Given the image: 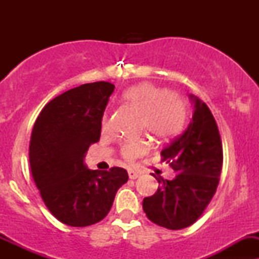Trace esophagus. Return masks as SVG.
<instances>
[{
    "mask_svg": "<svg viewBox=\"0 0 259 259\" xmlns=\"http://www.w3.org/2000/svg\"><path fill=\"white\" fill-rule=\"evenodd\" d=\"M127 173H129V178L130 179H137V178H139V177H140V173H138V171H135V170H129Z\"/></svg>",
    "mask_w": 259,
    "mask_h": 259,
    "instance_id": "obj_1",
    "label": "esophagus"
}]
</instances>
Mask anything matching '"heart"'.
Returning <instances> with one entry per match:
<instances>
[{
	"label": "heart",
	"instance_id": "heart-1",
	"mask_svg": "<svg viewBox=\"0 0 259 259\" xmlns=\"http://www.w3.org/2000/svg\"><path fill=\"white\" fill-rule=\"evenodd\" d=\"M122 103L142 115V127L158 139H169L182 129L185 121V104L174 91L143 82L132 86L121 95ZM109 126V115L101 117V129ZM149 149L146 140L126 143L121 148L122 158L132 161L145 154Z\"/></svg>",
	"mask_w": 259,
	"mask_h": 259
}]
</instances>
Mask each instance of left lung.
Returning <instances> with one entry per match:
<instances>
[{"label": "left lung", "instance_id": "8db88e82", "mask_svg": "<svg viewBox=\"0 0 259 259\" xmlns=\"http://www.w3.org/2000/svg\"><path fill=\"white\" fill-rule=\"evenodd\" d=\"M194 113L183 134L161 150L163 161L176 171L174 179L155 177L158 190L143 200V209L153 223L183 229L198 221L215 194L223 165L218 126L205 103L190 95Z\"/></svg>", "mask_w": 259, "mask_h": 259}]
</instances>
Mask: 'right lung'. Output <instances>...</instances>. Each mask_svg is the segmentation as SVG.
Wrapping results in <instances>:
<instances>
[{"label":"right lung","mask_w":259,"mask_h":259,"mask_svg":"<svg viewBox=\"0 0 259 259\" xmlns=\"http://www.w3.org/2000/svg\"><path fill=\"white\" fill-rule=\"evenodd\" d=\"M115 86L83 83L51 100L36 119L30 140L32 178L52 215L70 227L103 221L127 171L90 170L83 163L89 146L99 142L101 117Z\"/></svg>","instance_id":"right-lung-1"}]
</instances>
